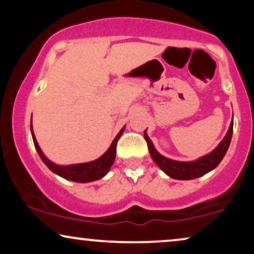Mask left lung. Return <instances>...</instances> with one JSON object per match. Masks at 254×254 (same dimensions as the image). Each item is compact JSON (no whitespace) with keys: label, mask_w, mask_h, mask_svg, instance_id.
I'll list each match as a JSON object with an SVG mask.
<instances>
[{"label":"left lung","mask_w":254,"mask_h":254,"mask_svg":"<svg viewBox=\"0 0 254 254\" xmlns=\"http://www.w3.org/2000/svg\"><path fill=\"white\" fill-rule=\"evenodd\" d=\"M233 135V121L229 125V129L227 131V135L224 136V138L221 141V143L215 148L211 153H209L208 155L202 156L200 159L194 160V161H189V162H183V161H176V160H171L168 157H165L164 155L157 151L154 148L153 143H151L150 138L148 137L147 133L144 131V138L147 141L148 149H149L151 159L154 160V162L165 172L167 176H170L173 179H179V180H190V179H196L198 177H202L204 174H206L208 172H210L216 168L218 164L222 161V159L226 155L227 150H228L230 139H232Z\"/></svg>","instance_id":"left-lung-1"}]
</instances>
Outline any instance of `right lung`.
I'll return each instance as SVG.
<instances>
[{
	"label": "right lung",
	"mask_w": 254,
	"mask_h": 254,
	"mask_svg": "<svg viewBox=\"0 0 254 254\" xmlns=\"http://www.w3.org/2000/svg\"><path fill=\"white\" fill-rule=\"evenodd\" d=\"M125 127H123L118 132V135L116 136V138L113 139L111 147L107 149L106 153L104 154L103 156H100L99 159L94 160V161L90 162H84V164H76V165H69V166H60L54 164V162L50 161L44 153L40 149L39 144H38L36 137H34L33 133V127H32V122H31V132L32 137H33L34 147L39 154L40 159L43 160V162L48 166L50 170L54 172V173L58 174L64 179L72 180V182L77 183H88V182H94V180L101 179L107 172L110 171L111 166L113 165V161L116 159V147H117V142L119 137L122 136Z\"/></svg>",
	"instance_id": "obj_1"
}]
</instances>
